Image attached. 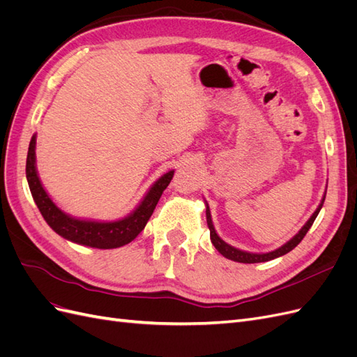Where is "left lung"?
I'll list each match as a JSON object with an SVG mask.
<instances>
[{"mask_svg":"<svg viewBox=\"0 0 357 357\" xmlns=\"http://www.w3.org/2000/svg\"><path fill=\"white\" fill-rule=\"evenodd\" d=\"M326 198V192L323 193V198L319 204V207L316 208V211L311 214V218L305 222V225L302 226L299 229V232L296 235L291 236L289 241H286L283 245H280L278 248H274L271 252H266V253H253V252H245V250H240V248H236L231 244H228L226 241H223L219 234L215 232L214 229V225L211 220V213H210V207L207 201L204 199L205 204V218H207V225H208V229H210V240L213 243V245L215 247V250H218L222 256H225L226 259H231L234 262H240V264H259V262H268V261H273V259H277L280 256H283L286 253H289L290 250H294V248L302 241L304 238L305 234L308 232V229L311 228V225L314 223L317 214L320 213L321 207H323V202H325Z\"/></svg>","mask_w":357,"mask_h":357,"instance_id":"1","label":"left lung"}]
</instances>
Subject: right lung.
<instances>
[{
	"instance_id": "add662e5",
	"label": "right lung",
	"mask_w": 357,
	"mask_h": 357,
	"mask_svg": "<svg viewBox=\"0 0 357 357\" xmlns=\"http://www.w3.org/2000/svg\"><path fill=\"white\" fill-rule=\"evenodd\" d=\"M36 144L37 134L31 138L26 156V180L31 195L34 198L41 215L53 231L67 241L86 247L104 248L105 250V248H117L134 241L137 235L144 229L160 195L169 185L172 176H174V169H169L165 174H162L149 188L137 207L122 219L96 220L75 218V215H71L59 208L56 202L50 198L45 186H43L37 171Z\"/></svg>"
}]
</instances>
